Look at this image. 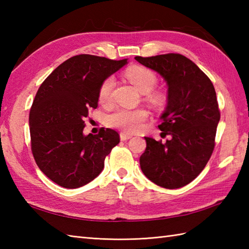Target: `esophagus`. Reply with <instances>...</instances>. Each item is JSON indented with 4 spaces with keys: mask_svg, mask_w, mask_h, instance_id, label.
Returning <instances> with one entry per match:
<instances>
[{
    "mask_svg": "<svg viewBox=\"0 0 249 249\" xmlns=\"http://www.w3.org/2000/svg\"><path fill=\"white\" fill-rule=\"evenodd\" d=\"M120 137H121V140H122V141H126V140L130 139L133 136L129 135V134H126V133H121V134H120Z\"/></svg>",
    "mask_w": 249,
    "mask_h": 249,
    "instance_id": "esophagus-1",
    "label": "esophagus"
}]
</instances>
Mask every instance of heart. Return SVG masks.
I'll use <instances>...</instances> for the list:
<instances>
[{"instance_id":"heart-1","label":"heart","mask_w":249,"mask_h":249,"mask_svg":"<svg viewBox=\"0 0 249 249\" xmlns=\"http://www.w3.org/2000/svg\"><path fill=\"white\" fill-rule=\"evenodd\" d=\"M126 77L141 93L147 94L155 88L157 77L154 71L149 68L135 66L126 71ZM114 77L109 76L105 79L99 88V102L104 105H108L112 99V89L114 87ZM151 99L153 103H160L161 100L160 94H152ZM149 113L145 109H126L120 108L107 115L106 122L107 125L112 128H116L126 134L138 133L143 127L144 122L147 120Z\"/></svg>"}]
</instances>
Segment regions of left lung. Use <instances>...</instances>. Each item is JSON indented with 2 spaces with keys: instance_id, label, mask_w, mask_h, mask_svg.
<instances>
[{
  "instance_id": "1",
  "label": "left lung",
  "mask_w": 249,
  "mask_h": 249,
  "mask_svg": "<svg viewBox=\"0 0 249 249\" xmlns=\"http://www.w3.org/2000/svg\"><path fill=\"white\" fill-rule=\"evenodd\" d=\"M135 59L160 73L168 86V104L158 127L170 139L161 142L144 137L146 149L140 156L141 170L158 186L183 187L199 176L214 151L220 119L214 86L182 54Z\"/></svg>"
}]
</instances>
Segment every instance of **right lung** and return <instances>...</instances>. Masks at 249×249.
<instances>
[{
    "mask_svg": "<svg viewBox=\"0 0 249 249\" xmlns=\"http://www.w3.org/2000/svg\"><path fill=\"white\" fill-rule=\"evenodd\" d=\"M127 64L79 54L57 66L36 93L30 111L31 149L37 166L51 181L78 188L103 171L105 158L119 144L115 130L83 134L89 110L98 106L100 84Z\"/></svg>",
    "mask_w": 249,
    "mask_h": 249,
    "instance_id": "obj_1",
    "label": "right lung"
}]
</instances>
